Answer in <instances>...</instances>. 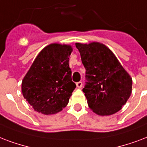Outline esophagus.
I'll return each mask as SVG.
<instances>
[{"label": "esophagus", "mask_w": 147, "mask_h": 147, "mask_svg": "<svg viewBox=\"0 0 147 147\" xmlns=\"http://www.w3.org/2000/svg\"><path fill=\"white\" fill-rule=\"evenodd\" d=\"M76 84H77V86L78 87V88H81L82 86H83V84H82V82H80V81L77 82Z\"/></svg>", "instance_id": "obj_1"}]
</instances>
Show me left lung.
<instances>
[{"mask_svg": "<svg viewBox=\"0 0 147 147\" xmlns=\"http://www.w3.org/2000/svg\"><path fill=\"white\" fill-rule=\"evenodd\" d=\"M86 69L83 89L89 107L100 116L118 112L132 92V78L104 44L76 43Z\"/></svg>", "mask_w": 147, "mask_h": 147, "instance_id": "1", "label": "left lung"}]
</instances>
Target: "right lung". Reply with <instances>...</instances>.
I'll return each instance as SVG.
<instances>
[{"instance_id": "right-lung-1", "label": "right lung", "mask_w": 147, "mask_h": 147, "mask_svg": "<svg viewBox=\"0 0 147 147\" xmlns=\"http://www.w3.org/2000/svg\"><path fill=\"white\" fill-rule=\"evenodd\" d=\"M70 45L51 44L35 58L22 80L21 90L35 111L55 114L67 105L76 84L72 81Z\"/></svg>"}]
</instances>
